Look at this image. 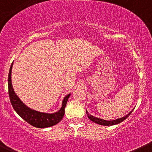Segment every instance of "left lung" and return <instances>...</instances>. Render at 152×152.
<instances>
[{
  "mask_svg": "<svg viewBox=\"0 0 152 152\" xmlns=\"http://www.w3.org/2000/svg\"><path fill=\"white\" fill-rule=\"evenodd\" d=\"M132 111H131L130 113H128L127 115L123 117V118H118V119L113 120V121H105V120H102V119H99V118H95V117L89 115L87 112H86V114H87L88 118H89L91 121H93V122L95 123L102 125V126H113V125H116V124H118V123L123 122L124 120H126V118H127L131 114Z\"/></svg>",
  "mask_w": 152,
  "mask_h": 152,
  "instance_id": "left-lung-1",
  "label": "left lung"
}]
</instances>
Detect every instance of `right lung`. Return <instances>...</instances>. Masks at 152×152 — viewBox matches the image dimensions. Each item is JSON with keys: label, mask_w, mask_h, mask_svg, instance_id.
Returning a JSON list of instances; mask_svg holds the SVG:
<instances>
[{"label": "right lung", "mask_w": 152, "mask_h": 152, "mask_svg": "<svg viewBox=\"0 0 152 152\" xmlns=\"http://www.w3.org/2000/svg\"><path fill=\"white\" fill-rule=\"evenodd\" d=\"M13 63H11V68L8 73V94H9L10 101L11 104L14 107V110L17 113V114L21 118L26 121L30 125L34 127L44 128L55 126L58 124L61 120L63 119L65 114V107H66V103L69 98L70 94H68L66 97L63 99L62 107L57 113H53V114H48V113H39V112L34 111L33 110L29 109L27 107L24 103L22 102L18 97L17 95L15 94L14 89H13L12 84H11V69H12Z\"/></svg>", "instance_id": "obj_1"}]
</instances>
